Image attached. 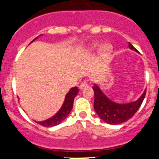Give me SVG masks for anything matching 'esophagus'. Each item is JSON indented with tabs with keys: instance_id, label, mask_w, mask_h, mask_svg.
I'll return each instance as SVG.
<instances>
[{
	"instance_id": "obj_1",
	"label": "esophagus",
	"mask_w": 159,
	"mask_h": 159,
	"mask_svg": "<svg viewBox=\"0 0 159 159\" xmlns=\"http://www.w3.org/2000/svg\"><path fill=\"white\" fill-rule=\"evenodd\" d=\"M88 87H89V82H88L87 81H83L80 84V86H79L80 89H81V90L86 89V88H88Z\"/></svg>"
}]
</instances>
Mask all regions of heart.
Masks as SVG:
<instances>
[{
  "label": "heart",
  "mask_w": 159,
  "mask_h": 159,
  "mask_svg": "<svg viewBox=\"0 0 159 159\" xmlns=\"http://www.w3.org/2000/svg\"><path fill=\"white\" fill-rule=\"evenodd\" d=\"M98 45V43H93L92 44V48H96L97 46ZM112 47L111 45L109 44H104L101 47V51L103 54H107V53H109L111 51Z\"/></svg>",
  "instance_id": "heart-1"
}]
</instances>
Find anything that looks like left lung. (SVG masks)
I'll list each match as a JSON object with an SVG mask.
<instances>
[{
    "label": "left lung",
    "mask_w": 159,
    "mask_h": 159,
    "mask_svg": "<svg viewBox=\"0 0 159 159\" xmlns=\"http://www.w3.org/2000/svg\"><path fill=\"white\" fill-rule=\"evenodd\" d=\"M129 47L130 49L139 52L130 42L129 43ZM93 90L94 93V108L96 113L101 119L111 125L121 124L133 117L140 108L146 94V90H145L143 94L137 101L121 105L115 103L108 99L96 84L93 87Z\"/></svg>",
    "instance_id": "left-lung-1"
}]
</instances>
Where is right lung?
Returning <instances> with one entry per match:
<instances>
[{"label":"right lung","mask_w":159,"mask_h":159,"mask_svg":"<svg viewBox=\"0 0 159 159\" xmlns=\"http://www.w3.org/2000/svg\"><path fill=\"white\" fill-rule=\"evenodd\" d=\"M36 39V38H35ZM34 39V40H35ZM34 40L31 41L33 42ZM78 93V89L77 87L72 88L70 90L69 92L66 94L65 97V102H64L63 105H62L60 111L56 114L52 118H49V119L45 120L43 121H35V122L38 123L41 125L44 126V127H52V126H55L57 125L60 124L65 118L68 115L70 111H71L72 108H73V103H74V99L76 97L77 94Z\"/></svg>","instance_id":"right-lung-1"}]
</instances>
